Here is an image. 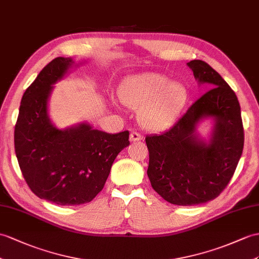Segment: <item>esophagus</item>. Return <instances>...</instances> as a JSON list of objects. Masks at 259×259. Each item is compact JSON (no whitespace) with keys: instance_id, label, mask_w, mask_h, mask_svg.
I'll return each instance as SVG.
<instances>
[{"instance_id":"obj_1","label":"esophagus","mask_w":259,"mask_h":259,"mask_svg":"<svg viewBox=\"0 0 259 259\" xmlns=\"http://www.w3.org/2000/svg\"><path fill=\"white\" fill-rule=\"evenodd\" d=\"M142 140V136L141 134H138L137 132H132L131 135H130V141L131 142H138Z\"/></svg>"}]
</instances>
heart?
I'll list each match as a JSON object with an SVG mask.
<instances>
[{
  "label": "heart",
  "mask_w": 259,
  "mask_h": 259,
  "mask_svg": "<svg viewBox=\"0 0 259 259\" xmlns=\"http://www.w3.org/2000/svg\"><path fill=\"white\" fill-rule=\"evenodd\" d=\"M121 102L138 109V121L150 132L168 127L178 117L188 100V90L179 81L165 74L144 72L132 75L119 87Z\"/></svg>",
  "instance_id": "heart-1"
}]
</instances>
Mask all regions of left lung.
Masks as SVG:
<instances>
[{"instance_id":"1","label":"left lung","mask_w":259,"mask_h":259,"mask_svg":"<svg viewBox=\"0 0 259 259\" xmlns=\"http://www.w3.org/2000/svg\"><path fill=\"white\" fill-rule=\"evenodd\" d=\"M187 65L207 91L172 127L146 137L151 187L176 205L215 199L234 175L244 147L241 106L234 91L205 61L192 60ZM204 119L213 122L207 141L196 128Z\"/></svg>"}]
</instances>
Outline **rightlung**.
I'll return each instance as SVG.
<instances>
[{
    "label": "right lung",
    "instance_id": "obj_1",
    "mask_svg": "<svg viewBox=\"0 0 259 259\" xmlns=\"http://www.w3.org/2000/svg\"><path fill=\"white\" fill-rule=\"evenodd\" d=\"M74 61L57 57L44 67L22 98L14 131L15 153L30 190L59 205L92 201L102 190L113 161L130 145L128 131L109 134L79 123L59 130L50 121L54 84Z\"/></svg>",
    "mask_w": 259,
    "mask_h": 259
}]
</instances>
